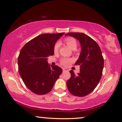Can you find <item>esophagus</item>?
Returning <instances> with one entry per match:
<instances>
[{
    "label": "esophagus",
    "instance_id": "obj_1",
    "mask_svg": "<svg viewBox=\"0 0 122 122\" xmlns=\"http://www.w3.org/2000/svg\"><path fill=\"white\" fill-rule=\"evenodd\" d=\"M63 71H68V69L67 68H63Z\"/></svg>",
    "mask_w": 122,
    "mask_h": 122
}]
</instances>
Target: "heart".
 <instances>
[{"label": "heart", "mask_w": 122, "mask_h": 122, "mask_svg": "<svg viewBox=\"0 0 122 122\" xmlns=\"http://www.w3.org/2000/svg\"><path fill=\"white\" fill-rule=\"evenodd\" d=\"M65 41H66V44H67L71 49H72L73 48L76 47V40L73 39L72 38H66V39H65ZM60 46H61V44H60V43L58 42V41L56 43V44H55L54 47V51L55 52H56V51H58V50H59L60 48ZM73 60L71 59L64 58H63V59L61 60V64L63 65V66H68V65H69L70 63Z\"/></svg>", "instance_id": "b5f03b06"}]
</instances>
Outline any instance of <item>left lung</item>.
Returning a JSON list of instances; mask_svg holds the SVG:
<instances>
[{
  "mask_svg": "<svg viewBox=\"0 0 122 122\" xmlns=\"http://www.w3.org/2000/svg\"><path fill=\"white\" fill-rule=\"evenodd\" d=\"M80 42L81 52L76 65L80 66V73L76 76L70 71L71 77L66 81L68 91L77 97H84L91 93L99 83L102 76L104 59L101 48L92 38L82 33H69Z\"/></svg>",
  "mask_w": 122,
  "mask_h": 122,
  "instance_id": "8db88e82",
  "label": "left lung"
}]
</instances>
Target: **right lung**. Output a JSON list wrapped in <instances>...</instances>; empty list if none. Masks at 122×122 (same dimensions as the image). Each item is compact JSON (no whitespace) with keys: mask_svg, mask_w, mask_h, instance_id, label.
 Instances as JSON below:
<instances>
[{"mask_svg":"<svg viewBox=\"0 0 122 122\" xmlns=\"http://www.w3.org/2000/svg\"><path fill=\"white\" fill-rule=\"evenodd\" d=\"M64 34H41L26 43L20 51L19 74L26 87L35 94L50 92L62 73L58 66H50L47 58L54 54L55 44Z\"/></svg>","mask_w":122,"mask_h":122,"instance_id":"add662e5","label":"right lung"}]
</instances>
